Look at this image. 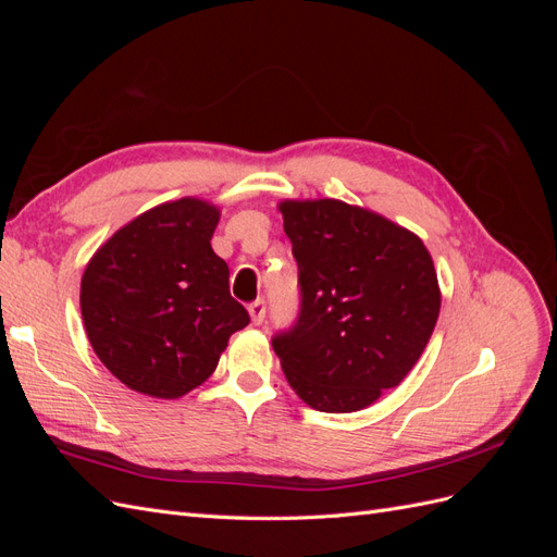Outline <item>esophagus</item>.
Returning a JSON list of instances; mask_svg holds the SVG:
<instances>
[{"mask_svg": "<svg viewBox=\"0 0 557 557\" xmlns=\"http://www.w3.org/2000/svg\"><path fill=\"white\" fill-rule=\"evenodd\" d=\"M248 311H250V320H252V325H260L262 320H264V313H267V301H264V299H256V301H250Z\"/></svg>", "mask_w": 557, "mask_h": 557, "instance_id": "34e87169", "label": "esophagus"}]
</instances>
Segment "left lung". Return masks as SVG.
<instances>
[{
    "mask_svg": "<svg viewBox=\"0 0 557 557\" xmlns=\"http://www.w3.org/2000/svg\"><path fill=\"white\" fill-rule=\"evenodd\" d=\"M299 311L272 336L283 374L309 407L350 413L399 385L440 318L428 248L385 218L336 199L283 201Z\"/></svg>",
    "mask_w": 557,
    "mask_h": 557,
    "instance_id": "left-lung-1",
    "label": "left lung"
}]
</instances>
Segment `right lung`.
I'll use <instances>...</instances> for the list:
<instances>
[{
  "instance_id": "right-lung-1",
  "label": "right lung",
  "mask_w": 557,
  "mask_h": 557,
  "mask_svg": "<svg viewBox=\"0 0 557 557\" xmlns=\"http://www.w3.org/2000/svg\"><path fill=\"white\" fill-rule=\"evenodd\" d=\"M215 207L170 201L134 218L95 252L81 281L88 339L109 372L150 397L205 383L250 315L230 295V269L211 248Z\"/></svg>"
}]
</instances>
